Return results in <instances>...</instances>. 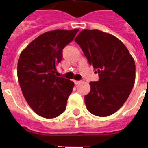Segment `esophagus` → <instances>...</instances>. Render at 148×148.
<instances>
[{
	"label": "esophagus",
	"instance_id": "esophagus-1",
	"mask_svg": "<svg viewBox=\"0 0 148 148\" xmlns=\"http://www.w3.org/2000/svg\"><path fill=\"white\" fill-rule=\"evenodd\" d=\"M82 81H74V83H75V84H79L80 83H81Z\"/></svg>",
	"mask_w": 148,
	"mask_h": 148
}]
</instances>
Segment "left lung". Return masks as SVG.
<instances>
[{"label":"left lung","mask_w":148,"mask_h":148,"mask_svg":"<svg viewBox=\"0 0 148 148\" xmlns=\"http://www.w3.org/2000/svg\"><path fill=\"white\" fill-rule=\"evenodd\" d=\"M74 40L99 75L98 81H90V92L84 97L87 109L98 117L114 114L135 82L133 57L118 38L99 30H83Z\"/></svg>","instance_id":"obj_1"}]
</instances>
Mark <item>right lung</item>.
<instances>
[{"mask_svg": "<svg viewBox=\"0 0 148 148\" xmlns=\"http://www.w3.org/2000/svg\"><path fill=\"white\" fill-rule=\"evenodd\" d=\"M79 29L53 30L32 40L20 55L17 78L28 105L38 115L53 118L66 110L73 81L57 76L62 50L74 40Z\"/></svg>", "mask_w": 148, "mask_h": 148, "instance_id": "obj_1", "label": "right lung"}]
</instances>
